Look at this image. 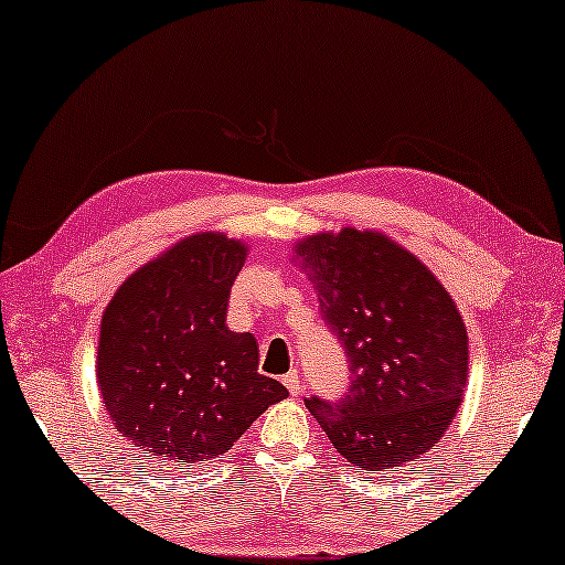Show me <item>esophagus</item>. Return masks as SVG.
Instances as JSON below:
<instances>
[{
	"label": "esophagus",
	"mask_w": 565,
	"mask_h": 565,
	"mask_svg": "<svg viewBox=\"0 0 565 565\" xmlns=\"http://www.w3.org/2000/svg\"><path fill=\"white\" fill-rule=\"evenodd\" d=\"M282 383H285V388L290 391V396H300V393H303V381H300L298 370H290V373L282 377Z\"/></svg>",
	"instance_id": "obj_1"
}]
</instances>
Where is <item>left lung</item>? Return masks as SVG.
I'll return each instance as SVG.
<instances>
[{
	"label": "left lung",
	"mask_w": 565,
	"mask_h": 565,
	"mask_svg": "<svg viewBox=\"0 0 565 565\" xmlns=\"http://www.w3.org/2000/svg\"><path fill=\"white\" fill-rule=\"evenodd\" d=\"M342 344V396L306 398L337 452L383 470L435 447L460 406L468 334L450 292L414 254L373 231L344 228L296 244Z\"/></svg>",
	"instance_id": "obj_1"
}]
</instances>
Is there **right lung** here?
Instances as JSON below:
<instances>
[{
  "label": "right lung",
  "instance_id": "obj_1",
  "mask_svg": "<svg viewBox=\"0 0 565 565\" xmlns=\"http://www.w3.org/2000/svg\"><path fill=\"white\" fill-rule=\"evenodd\" d=\"M244 257L246 246L223 234L190 236L130 275L105 308L99 391L146 458H218L288 396L259 373L257 339L226 327Z\"/></svg>",
  "mask_w": 565,
  "mask_h": 565
}]
</instances>
